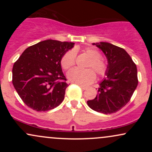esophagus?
I'll return each instance as SVG.
<instances>
[{
	"mask_svg": "<svg viewBox=\"0 0 152 152\" xmlns=\"http://www.w3.org/2000/svg\"><path fill=\"white\" fill-rule=\"evenodd\" d=\"M80 87H81V89L83 90H86L87 88H88V87L87 86H82V85H80Z\"/></svg>",
	"mask_w": 152,
	"mask_h": 152,
	"instance_id": "obj_1",
	"label": "esophagus"
}]
</instances>
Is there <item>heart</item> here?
Here are the masks:
<instances>
[{"instance_id": "obj_1", "label": "heart", "mask_w": 152, "mask_h": 152, "mask_svg": "<svg viewBox=\"0 0 152 152\" xmlns=\"http://www.w3.org/2000/svg\"><path fill=\"white\" fill-rule=\"evenodd\" d=\"M84 53L90 58V61L87 65V69H92L99 76H104L107 71V65L106 62L101 58V53L93 48H87L83 50ZM76 51L70 50L63 56L61 64L65 70L71 69L75 64ZM67 77L71 82L80 85H88L91 83L96 78L95 74L91 69L82 71L74 69L69 71Z\"/></svg>"}]
</instances>
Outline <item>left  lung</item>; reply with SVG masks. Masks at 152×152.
I'll list each match as a JSON object with an SVG mask.
<instances>
[{
    "label": "left lung",
    "instance_id": "obj_1",
    "mask_svg": "<svg viewBox=\"0 0 152 152\" xmlns=\"http://www.w3.org/2000/svg\"><path fill=\"white\" fill-rule=\"evenodd\" d=\"M92 44L102 50L106 57L107 71L99 83L96 98L87 101V104L97 112L112 114L129 102L137 88V66L124 48L107 42Z\"/></svg>",
    "mask_w": 152,
    "mask_h": 152
}]
</instances>
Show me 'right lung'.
Wrapping results in <instances>:
<instances>
[{"label": "right lung", "instance_id": "obj_1", "mask_svg": "<svg viewBox=\"0 0 152 152\" xmlns=\"http://www.w3.org/2000/svg\"><path fill=\"white\" fill-rule=\"evenodd\" d=\"M74 46L72 42L48 39L26 48L15 62L12 82L28 107L46 111L61 104L69 85L61 61Z\"/></svg>", "mask_w": 152, "mask_h": 152}]
</instances>
